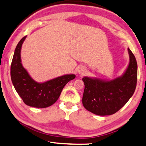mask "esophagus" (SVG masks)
Here are the masks:
<instances>
[{"mask_svg": "<svg viewBox=\"0 0 146 146\" xmlns=\"http://www.w3.org/2000/svg\"><path fill=\"white\" fill-rule=\"evenodd\" d=\"M79 73H84V69L82 68V69H80V70L79 71Z\"/></svg>", "mask_w": 146, "mask_h": 146, "instance_id": "esophagus-1", "label": "esophagus"}]
</instances>
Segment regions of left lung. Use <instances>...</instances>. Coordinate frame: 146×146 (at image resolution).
Masks as SVG:
<instances>
[{
  "instance_id": "left-lung-1",
  "label": "left lung",
  "mask_w": 146,
  "mask_h": 146,
  "mask_svg": "<svg viewBox=\"0 0 146 146\" xmlns=\"http://www.w3.org/2000/svg\"><path fill=\"white\" fill-rule=\"evenodd\" d=\"M129 64L122 76L105 81L85 77L82 103L88 111L100 116L116 113L133 94L137 80L135 57L128 48Z\"/></svg>"
}]
</instances>
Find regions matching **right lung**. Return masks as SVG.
<instances>
[{
  "label": "right lung",
  "instance_id": "obj_1",
  "mask_svg": "<svg viewBox=\"0 0 146 146\" xmlns=\"http://www.w3.org/2000/svg\"><path fill=\"white\" fill-rule=\"evenodd\" d=\"M24 36L17 45L11 66V77L15 89L27 106L46 108L56 102L62 89L68 82L75 78L74 74L64 75L44 83L33 79L24 69L21 60Z\"/></svg>",
  "mask_w": 146,
  "mask_h": 146
}]
</instances>
